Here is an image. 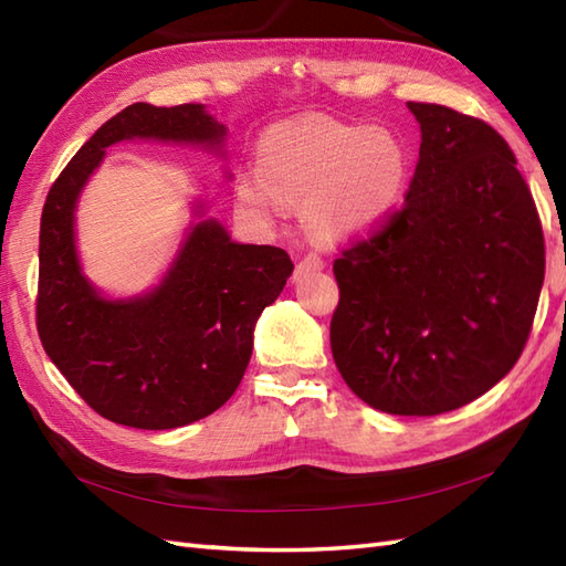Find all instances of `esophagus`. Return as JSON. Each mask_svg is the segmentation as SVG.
<instances>
[{"mask_svg":"<svg viewBox=\"0 0 566 566\" xmlns=\"http://www.w3.org/2000/svg\"><path fill=\"white\" fill-rule=\"evenodd\" d=\"M323 268H326V264H323V260H321L318 255H306L304 260H298V264H296V270H294V282H296V284H298V282H304V280H308L311 274L321 272Z\"/></svg>","mask_w":566,"mask_h":566,"instance_id":"1","label":"esophagus"}]
</instances>
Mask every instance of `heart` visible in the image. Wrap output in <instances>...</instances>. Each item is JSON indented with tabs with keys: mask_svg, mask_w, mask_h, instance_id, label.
Returning <instances> with one entry per match:
<instances>
[{
	"mask_svg": "<svg viewBox=\"0 0 566 566\" xmlns=\"http://www.w3.org/2000/svg\"><path fill=\"white\" fill-rule=\"evenodd\" d=\"M260 170L240 175L238 195L262 219H280L286 201H304V221L326 243L367 238L399 209L411 153L384 126L298 116L264 130Z\"/></svg>",
	"mask_w": 566,
	"mask_h": 566,
	"instance_id": "b5f03b06",
	"label": "heart"
}]
</instances>
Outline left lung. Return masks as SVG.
<instances>
[{
    "mask_svg": "<svg viewBox=\"0 0 566 566\" xmlns=\"http://www.w3.org/2000/svg\"><path fill=\"white\" fill-rule=\"evenodd\" d=\"M420 126L403 209L333 262L331 350L377 411L438 416L479 399L525 347L545 240L515 158L489 124L408 102Z\"/></svg>",
    "mask_w": 566,
    "mask_h": 566,
    "instance_id": "8db88e82",
    "label": "left lung"
}]
</instances>
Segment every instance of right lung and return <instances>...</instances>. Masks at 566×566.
Wrapping results in <instances>:
<instances>
[{
	"label": "right lung",
	"mask_w": 566,
	"mask_h": 566,
	"mask_svg": "<svg viewBox=\"0 0 566 566\" xmlns=\"http://www.w3.org/2000/svg\"><path fill=\"white\" fill-rule=\"evenodd\" d=\"M226 136L203 104H130L99 126L48 191L35 304L41 343L70 387L118 426L170 430L231 399L250 363L255 323L282 294L294 262L282 248L235 243L209 219V203L195 199V219L160 282L134 296H106L82 270V189L116 143H175L223 160Z\"/></svg>",
	"instance_id": "obj_1"
}]
</instances>
